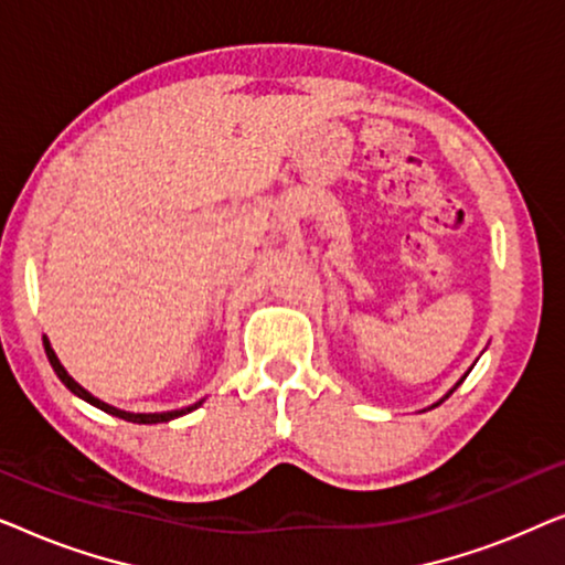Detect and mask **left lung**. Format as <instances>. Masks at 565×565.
<instances>
[{
  "instance_id": "left-lung-1",
  "label": "left lung",
  "mask_w": 565,
  "mask_h": 565,
  "mask_svg": "<svg viewBox=\"0 0 565 565\" xmlns=\"http://www.w3.org/2000/svg\"><path fill=\"white\" fill-rule=\"evenodd\" d=\"M462 377H466V375H462ZM460 383H462V381H460ZM460 383H458V385H460ZM458 385H455V388H458ZM455 388H452V391H455ZM452 391H450V393H452ZM450 393H447V396H450ZM447 396H445V398H447ZM445 398H443V401H445ZM443 401H437V404H443ZM437 404H435V406H437Z\"/></svg>"
}]
</instances>
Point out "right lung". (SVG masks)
<instances>
[{"instance_id":"add662e5","label":"right lung","mask_w":565,"mask_h":565,"mask_svg":"<svg viewBox=\"0 0 565 565\" xmlns=\"http://www.w3.org/2000/svg\"><path fill=\"white\" fill-rule=\"evenodd\" d=\"M43 347H45V354H49V362H51V367L56 370L58 381L64 383L66 388L74 393V396L84 398V401H87V404H92V406L103 408L105 414H113V416H118V419H126V422H134V424H161V422H172V419H177V416H182V414H190V412H195V408H198V406L203 404V401H205V398H200L198 404H192V406H184V408H174V412H161V414H134V412H122V408H115V406H110V404H105V401H99L97 396H92V393H89L87 388H82V385L76 383L74 377L66 373V367L61 365L58 358H56V352H53V347H51V342H49V339H45V337H43Z\"/></svg>"}]
</instances>
